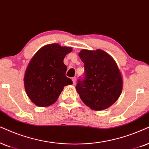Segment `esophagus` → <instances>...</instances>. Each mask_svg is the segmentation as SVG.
I'll list each match as a JSON object with an SVG mask.
<instances>
[{"instance_id": "esophagus-1", "label": "esophagus", "mask_w": 149, "mask_h": 149, "mask_svg": "<svg viewBox=\"0 0 149 149\" xmlns=\"http://www.w3.org/2000/svg\"><path fill=\"white\" fill-rule=\"evenodd\" d=\"M72 81H73V84H76V77H73V78H72Z\"/></svg>"}]
</instances>
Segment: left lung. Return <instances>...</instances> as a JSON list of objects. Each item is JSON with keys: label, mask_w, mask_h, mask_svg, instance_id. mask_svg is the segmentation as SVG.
Returning <instances> with one entry per match:
<instances>
[{"label": "left lung", "mask_w": 149, "mask_h": 149, "mask_svg": "<svg viewBox=\"0 0 149 149\" xmlns=\"http://www.w3.org/2000/svg\"><path fill=\"white\" fill-rule=\"evenodd\" d=\"M84 67V78L76 89L81 100L94 111L108 109L119 98L123 80L116 62L102 49H82L78 54Z\"/></svg>", "instance_id": "8db88e82"}]
</instances>
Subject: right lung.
Segmentation results:
<instances>
[{
    "mask_svg": "<svg viewBox=\"0 0 149 149\" xmlns=\"http://www.w3.org/2000/svg\"><path fill=\"white\" fill-rule=\"evenodd\" d=\"M72 52L71 47L58 43L41 47L29 61L24 76L27 96L38 107H49L55 103L64 86L72 84L66 76L65 56Z\"/></svg>",
    "mask_w": 149,
    "mask_h": 149,
    "instance_id": "right-lung-1",
    "label": "right lung"
}]
</instances>
